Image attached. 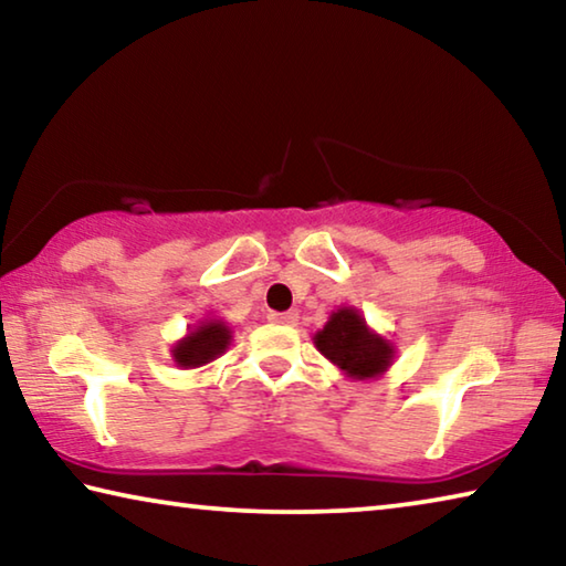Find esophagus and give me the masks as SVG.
<instances>
[{"instance_id": "34e87169", "label": "esophagus", "mask_w": 566, "mask_h": 566, "mask_svg": "<svg viewBox=\"0 0 566 566\" xmlns=\"http://www.w3.org/2000/svg\"><path fill=\"white\" fill-rule=\"evenodd\" d=\"M300 314L296 312H270V322L274 324H296Z\"/></svg>"}]
</instances>
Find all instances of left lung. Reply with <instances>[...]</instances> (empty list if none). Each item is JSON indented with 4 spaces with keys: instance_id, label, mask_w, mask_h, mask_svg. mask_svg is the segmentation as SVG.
<instances>
[{
    "instance_id": "obj_1",
    "label": "left lung",
    "mask_w": 566,
    "mask_h": 566,
    "mask_svg": "<svg viewBox=\"0 0 566 566\" xmlns=\"http://www.w3.org/2000/svg\"><path fill=\"white\" fill-rule=\"evenodd\" d=\"M314 347L349 379H377L395 364L397 349L369 327L357 306H339L314 334Z\"/></svg>"
}]
</instances>
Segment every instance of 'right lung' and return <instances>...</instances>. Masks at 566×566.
I'll return each instance as SVG.
<instances>
[{"instance_id": "1", "label": "right lung", "mask_w": 566, "mask_h": 566, "mask_svg": "<svg viewBox=\"0 0 566 566\" xmlns=\"http://www.w3.org/2000/svg\"><path fill=\"white\" fill-rule=\"evenodd\" d=\"M232 344V327L224 319H205L171 344V361L179 369H199L222 357Z\"/></svg>"}]
</instances>
